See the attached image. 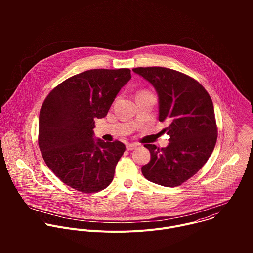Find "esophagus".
Returning <instances> with one entry per match:
<instances>
[{
    "mask_svg": "<svg viewBox=\"0 0 253 253\" xmlns=\"http://www.w3.org/2000/svg\"><path fill=\"white\" fill-rule=\"evenodd\" d=\"M137 146H138V144H136V143H127L126 144V148H127L128 151L134 150Z\"/></svg>",
    "mask_w": 253,
    "mask_h": 253,
    "instance_id": "34e87169",
    "label": "esophagus"
}]
</instances>
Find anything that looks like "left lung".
<instances>
[{
  "label": "left lung",
  "mask_w": 253,
  "mask_h": 253,
  "mask_svg": "<svg viewBox=\"0 0 253 253\" xmlns=\"http://www.w3.org/2000/svg\"><path fill=\"white\" fill-rule=\"evenodd\" d=\"M158 95L159 121L169 144L158 148L145 144L151 159L141 171L149 181L166 186L181 185L195 175L210 157L217 139L214 108L207 91L196 80L163 67L135 68Z\"/></svg>",
  "instance_id": "1"
}]
</instances>
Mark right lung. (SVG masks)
<instances>
[{"instance_id": "1", "label": "right lung", "mask_w": 253, "mask_h": 253, "mask_svg": "<svg viewBox=\"0 0 253 253\" xmlns=\"http://www.w3.org/2000/svg\"><path fill=\"white\" fill-rule=\"evenodd\" d=\"M129 69H94L71 77L45 99L39 116V147L47 166L66 185L84 193L105 189L126 147L95 139V120L104 118Z\"/></svg>"}]
</instances>
